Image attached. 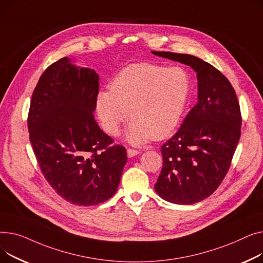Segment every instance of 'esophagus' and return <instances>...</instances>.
<instances>
[{"instance_id":"1","label":"esophagus","mask_w":263,"mask_h":263,"mask_svg":"<svg viewBox=\"0 0 263 263\" xmlns=\"http://www.w3.org/2000/svg\"><path fill=\"white\" fill-rule=\"evenodd\" d=\"M140 153L139 151H137V149H133V148H128L127 149V156L129 157V158H132V157H134V156H136V155H138V154Z\"/></svg>"}]
</instances>
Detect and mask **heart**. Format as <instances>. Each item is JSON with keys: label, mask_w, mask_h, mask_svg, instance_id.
Returning <instances> with one entry per match:
<instances>
[{"label": "heart", "mask_w": 263, "mask_h": 263, "mask_svg": "<svg viewBox=\"0 0 263 263\" xmlns=\"http://www.w3.org/2000/svg\"><path fill=\"white\" fill-rule=\"evenodd\" d=\"M189 93V75L182 68L135 64L115 77L109 92L98 96V115L104 130L117 136L129 111L133 122L127 140L140 145L152 138L159 140L176 128Z\"/></svg>", "instance_id": "1"}]
</instances>
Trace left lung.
I'll list each match as a JSON object with an SVG mask.
<instances>
[{
	"mask_svg": "<svg viewBox=\"0 0 263 263\" xmlns=\"http://www.w3.org/2000/svg\"><path fill=\"white\" fill-rule=\"evenodd\" d=\"M152 53L196 72L198 102L178 132L161 146L163 163L154 186L170 203L192 205L210 196L228 172L241 136L240 105L226 76L203 59L172 52Z\"/></svg>",
	"mask_w": 263,
	"mask_h": 263,
	"instance_id": "1",
	"label": "left lung"
}]
</instances>
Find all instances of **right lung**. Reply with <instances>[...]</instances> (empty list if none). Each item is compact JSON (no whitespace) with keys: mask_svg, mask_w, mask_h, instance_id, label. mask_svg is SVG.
Returning a JSON list of instances; mask_svg holds the SVG:
<instances>
[{"mask_svg":"<svg viewBox=\"0 0 263 263\" xmlns=\"http://www.w3.org/2000/svg\"><path fill=\"white\" fill-rule=\"evenodd\" d=\"M99 75L64 57L40 76L27 117L29 141L41 172L55 192L79 206L104 203L117 191L127 161L93 111Z\"/></svg>","mask_w":263,"mask_h":263,"instance_id":"1","label":"right lung"}]
</instances>
